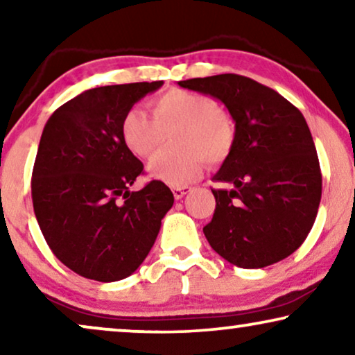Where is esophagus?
<instances>
[{
	"mask_svg": "<svg viewBox=\"0 0 355 355\" xmlns=\"http://www.w3.org/2000/svg\"><path fill=\"white\" fill-rule=\"evenodd\" d=\"M189 192H191V187H173V193L176 200H181V198Z\"/></svg>",
	"mask_w": 355,
	"mask_h": 355,
	"instance_id": "1",
	"label": "esophagus"
}]
</instances>
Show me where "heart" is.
<instances>
[{
  "instance_id": "heart-1",
  "label": "heart",
  "mask_w": 355,
  "mask_h": 355,
  "mask_svg": "<svg viewBox=\"0 0 355 355\" xmlns=\"http://www.w3.org/2000/svg\"><path fill=\"white\" fill-rule=\"evenodd\" d=\"M152 117L132 108L121 121V137L135 158L148 159L158 152L164 135L173 150L148 164V176L171 187H186L200 176L205 158L221 163L234 145V125L210 96L169 90L150 103Z\"/></svg>"
}]
</instances>
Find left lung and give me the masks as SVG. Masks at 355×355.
Returning a JSON list of instances; mask_svg holds the SVG:
<instances>
[{"mask_svg":"<svg viewBox=\"0 0 355 355\" xmlns=\"http://www.w3.org/2000/svg\"><path fill=\"white\" fill-rule=\"evenodd\" d=\"M220 100L236 123L234 145L213 181L216 208L203 234L241 268H263L302 245L317 218L322 173L302 113L249 77L220 74L178 82Z\"/></svg>","mask_w":355,"mask_h":355,"instance_id":"obj_1","label":"left lung"}]
</instances>
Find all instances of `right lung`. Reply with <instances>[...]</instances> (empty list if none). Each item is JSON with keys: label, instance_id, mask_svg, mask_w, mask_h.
<instances>
[{"label": "right lung", "instance_id": "add662e5", "mask_svg": "<svg viewBox=\"0 0 355 355\" xmlns=\"http://www.w3.org/2000/svg\"><path fill=\"white\" fill-rule=\"evenodd\" d=\"M163 80L96 87L46 121L32 173L38 226L56 259L84 278H128L155 244L173 207L168 186L130 192L144 164L121 137L124 114Z\"/></svg>", "mask_w": 355, "mask_h": 355}]
</instances>
